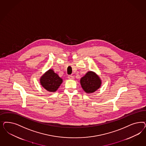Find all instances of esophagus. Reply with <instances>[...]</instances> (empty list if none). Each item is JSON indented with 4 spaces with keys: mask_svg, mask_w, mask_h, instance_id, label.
<instances>
[{
    "mask_svg": "<svg viewBox=\"0 0 146 146\" xmlns=\"http://www.w3.org/2000/svg\"><path fill=\"white\" fill-rule=\"evenodd\" d=\"M68 78L70 80H74V77L72 75H69L68 76Z\"/></svg>",
    "mask_w": 146,
    "mask_h": 146,
    "instance_id": "34e87169",
    "label": "esophagus"
}]
</instances>
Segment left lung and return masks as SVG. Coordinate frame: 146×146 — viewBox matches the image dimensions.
I'll return each instance as SVG.
<instances>
[{"instance_id":"left-lung-1","label":"left lung","mask_w":146,"mask_h":146,"mask_svg":"<svg viewBox=\"0 0 146 146\" xmlns=\"http://www.w3.org/2000/svg\"><path fill=\"white\" fill-rule=\"evenodd\" d=\"M83 89L87 94H91L99 89L102 80L98 75L94 71H88L80 80Z\"/></svg>"}]
</instances>
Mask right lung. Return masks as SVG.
<instances>
[{"label": "right lung", "instance_id": "right-lung-1", "mask_svg": "<svg viewBox=\"0 0 146 146\" xmlns=\"http://www.w3.org/2000/svg\"><path fill=\"white\" fill-rule=\"evenodd\" d=\"M40 84L43 87L49 92H55L63 80L52 69L47 71L40 78Z\"/></svg>", "mask_w": 146, "mask_h": 146}]
</instances>
